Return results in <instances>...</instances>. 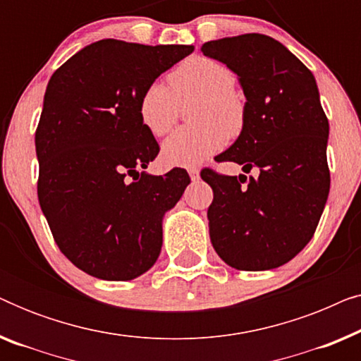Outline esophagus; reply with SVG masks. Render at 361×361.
Segmentation results:
<instances>
[{"label":"esophagus","mask_w":361,"mask_h":361,"mask_svg":"<svg viewBox=\"0 0 361 361\" xmlns=\"http://www.w3.org/2000/svg\"><path fill=\"white\" fill-rule=\"evenodd\" d=\"M187 171H189V176H190L192 180H194V182L199 180V169H197V167H189Z\"/></svg>","instance_id":"1"}]
</instances>
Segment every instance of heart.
I'll use <instances>...</instances> for the list:
<instances>
[{
  "label": "heart",
  "instance_id": "b5f03b06",
  "mask_svg": "<svg viewBox=\"0 0 361 361\" xmlns=\"http://www.w3.org/2000/svg\"><path fill=\"white\" fill-rule=\"evenodd\" d=\"M235 75L209 57H190L169 73L171 90L154 82L140 98V118L151 135L164 136L176 125L180 105L199 98L192 110L197 126L180 128L162 145V159L171 166H197L220 151L243 130L245 105L233 92Z\"/></svg>",
  "mask_w": 361,
  "mask_h": 361
}]
</instances>
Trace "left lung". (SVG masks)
I'll use <instances>...</instances> for the list:
<instances>
[{
    "mask_svg": "<svg viewBox=\"0 0 361 361\" xmlns=\"http://www.w3.org/2000/svg\"><path fill=\"white\" fill-rule=\"evenodd\" d=\"M200 51L235 72L246 97L243 130L216 161L259 171L256 179L200 172L214 190L207 212L212 245L235 269L278 268L312 238L330 190L329 120L317 83L264 34L210 41Z\"/></svg>",
    "mask_w": 361,
    "mask_h": 361,
    "instance_id": "obj_1",
    "label": "left lung"
}]
</instances>
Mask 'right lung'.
<instances>
[{"instance_id":"add662e5","label":"right lung","mask_w":361,"mask_h":361,"mask_svg":"<svg viewBox=\"0 0 361 361\" xmlns=\"http://www.w3.org/2000/svg\"><path fill=\"white\" fill-rule=\"evenodd\" d=\"M192 52L102 39L47 83L36 130L39 204L62 253L93 278L135 279L161 253L162 216L190 177L180 167L145 171L159 145L142 125L140 98Z\"/></svg>"}]
</instances>
